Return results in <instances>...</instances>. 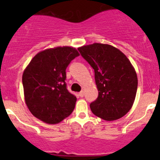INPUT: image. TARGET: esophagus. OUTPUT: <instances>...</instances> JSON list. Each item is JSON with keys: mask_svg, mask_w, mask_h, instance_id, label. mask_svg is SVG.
Wrapping results in <instances>:
<instances>
[{"mask_svg": "<svg viewBox=\"0 0 160 160\" xmlns=\"http://www.w3.org/2000/svg\"><path fill=\"white\" fill-rule=\"evenodd\" d=\"M79 96L81 98H82L84 96V91H81V92L79 93Z\"/></svg>", "mask_w": 160, "mask_h": 160, "instance_id": "34e87169", "label": "esophagus"}]
</instances>
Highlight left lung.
<instances>
[{
    "label": "left lung",
    "instance_id": "1",
    "mask_svg": "<svg viewBox=\"0 0 160 160\" xmlns=\"http://www.w3.org/2000/svg\"><path fill=\"white\" fill-rule=\"evenodd\" d=\"M94 70L98 98L90 103L93 114L106 121L122 118L132 107L138 78L129 59L114 46L102 43L78 47Z\"/></svg>",
    "mask_w": 160,
    "mask_h": 160
}]
</instances>
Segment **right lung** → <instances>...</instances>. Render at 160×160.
<instances>
[{
    "instance_id": "obj_1",
    "label": "right lung",
    "mask_w": 160,
    "mask_h": 160,
    "mask_svg": "<svg viewBox=\"0 0 160 160\" xmlns=\"http://www.w3.org/2000/svg\"><path fill=\"white\" fill-rule=\"evenodd\" d=\"M79 56L70 46H58L40 51L32 58L22 74L24 97L33 116L48 124L67 118L75 107L77 98L66 89V69Z\"/></svg>"
}]
</instances>
